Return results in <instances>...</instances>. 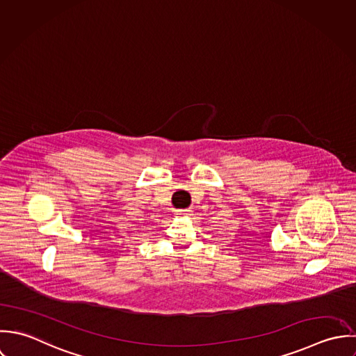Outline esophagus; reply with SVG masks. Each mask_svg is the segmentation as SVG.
Instances as JSON below:
<instances>
[{
	"label": "esophagus",
	"mask_w": 356,
	"mask_h": 356,
	"mask_svg": "<svg viewBox=\"0 0 356 356\" xmlns=\"http://www.w3.org/2000/svg\"><path fill=\"white\" fill-rule=\"evenodd\" d=\"M188 212H190L188 209H181V211H180V214H188Z\"/></svg>",
	"instance_id": "34e87169"
}]
</instances>
